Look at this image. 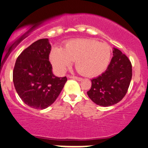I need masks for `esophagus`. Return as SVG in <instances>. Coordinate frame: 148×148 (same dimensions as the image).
<instances>
[{
	"mask_svg": "<svg viewBox=\"0 0 148 148\" xmlns=\"http://www.w3.org/2000/svg\"><path fill=\"white\" fill-rule=\"evenodd\" d=\"M69 78L70 79H76V80L79 81V82H80V81L82 80V78H80V77H74V76H69Z\"/></svg>",
	"mask_w": 148,
	"mask_h": 148,
	"instance_id": "esophagus-1",
	"label": "esophagus"
}]
</instances>
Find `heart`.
Instances as JSON below:
<instances>
[{
    "instance_id": "heart-1",
    "label": "heart",
    "mask_w": 148,
    "mask_h": 148,
    "mask_svg": "<svg viewBox=\"0 0 148 148\" xmlns=\"http://www.w3.org/2000/svg\"><path fill=\"white\" fill-rule=\"evenodd\" d=\"M111 58L109 47L92 39L79 38L68 41L63 49L55 47L49 59L57 72L62 74L75 61L79 72L86 77H96L106 69Z\"/></svg>"
}]
</instances>
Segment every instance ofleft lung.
Masks as SVG:
<instances>
[{
  "mask_svg": "<svg viewBox=\"0 0 148 148\" xmlns=\"http://www.w3.org/2000/svg\"><path fill=\"white\" fill-rule=\"evenodd\" d=\"M132 79V64L119 49L114 48L108 68L101 75L91 79L88 97L101 106H110L121 101L126 94Z\"/></svg>",
  "mask_w": 148,
  "mask_h": 148,
  "instance_id": "1",
  "label": "left lung"
}]
</instances>
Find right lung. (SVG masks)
<instances>
[{"mask_svg":"<svg viewBox=\"0 0 148 148\" xmlns=\"http://www.w3.org/2000/svg\"><path fill=\"white\" fill-rule=\"evenodd\" d=\"M50 51L48 39H40L21 52L14 66L15 90L25 103L35 109L52 105L67 81L66 77L60 78L52 74Z\"/></svg>","mask_w":148,"mask_h":148,"instance_id":"add662e5","label":"right lung"}]
</instances>
